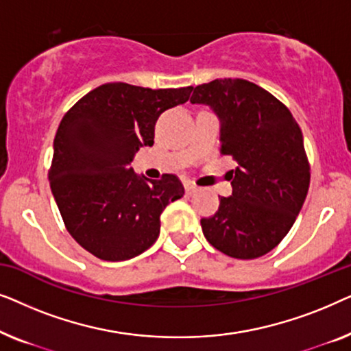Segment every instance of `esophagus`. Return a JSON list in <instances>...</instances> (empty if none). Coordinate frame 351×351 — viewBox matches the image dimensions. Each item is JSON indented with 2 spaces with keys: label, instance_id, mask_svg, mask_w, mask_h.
I'll use <instances>...</instances> for the list:
<instances>
[{
  "label": "esophagus",
  "instance_id": "1",
  "mask_svg": "<svg viewBox=\"0 0 351 351\" xmlns=\"http://www.w3.org/2000/svg\"><path fill=\"white\" fill-rule=\"evenodd\" d=\"M199 189L198 186H196L193 182H185V191L189 195H193V193H196V191H198Z\"/></svg>",
  "mask_w": 351,
  "mask_h": 351
}]
</instances>
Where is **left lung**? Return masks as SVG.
<instances>
[{
	"label": "left lung",
	"mask_w": 351,
	"mask_h": 351,
	"mask_svg": "<svg viewBox=\"0 0 351 351\" xmlns=\"http://www.w3.org/2000/svg\"><path fill=\"white\" fill-rule=\"evenodd\" d=\"M220 121V152L233 156V191L213 217L201 219L208 241L234 258H257L281 243L308 193L304 137L289 110L246 80H214L191 89Z\"/></svg>",
	"instance_id": "8db88e82"
}]
</instances>
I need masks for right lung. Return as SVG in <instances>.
<instances>
[{"mask_svg": "<svg viewBox=\"0 0 351 351\" xmlns=\"http://www.w3.org/2000/svg\"><path fill=\"white\" fill-rule=\"evenodd\" d=\"M191 89L108 83L62 118L51 190L69 233L93 256L119 262L147 251L160 237L162 210L184 196L174 174L150 180L137 176L131 162L142 147L153 145L160 114L185 104Z\"/></svg>", "mask_w": 351, "mask_h": 351, "instance_id": "add662e5", "label": "right lung"}]
</instances>
